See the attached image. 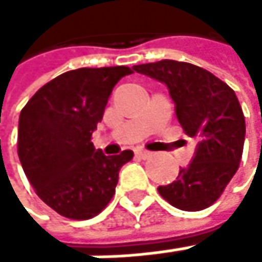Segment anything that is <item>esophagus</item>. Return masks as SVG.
I'll return each mask as SVG.
<instances>
[{"label":"esophagus","mask_w":262,"mask_h":262,"mask_svg":"<svg viewBox=\"0 0 262 262\" xmlns=\"http://www.w3.org/2000/svg\"><path fill=\"white\" fill-rule=\"evenodd\" d=\"M135 154H137L138 157H141V159H147V157L152 156V152H149V150H146V149H143V147H137V149H135Z\"/></svg>","instance_id":"1"}]
</instances>
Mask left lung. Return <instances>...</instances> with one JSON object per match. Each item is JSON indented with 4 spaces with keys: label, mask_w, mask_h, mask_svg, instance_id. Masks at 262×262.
<instances>
[{
    "label": "left lung",
    "mask_w": 262,
    "mask_h": 262,
    "mask_svg": "<svg viewBox=\"0 0 262 262\" xmlns=\"http://www.w3.org/2000/svg\"><path fill=\"white\" fill-rule=\"evenodd\" d=\"M134 70L163 83L174 103L185 135L196 140L193 160L159 193L181 210H201L219 200L241 163L245 118L236 93L209 70L163 59L134 66Z\"/></svg>",
    "instance_id": "8db88e82"
}]
</instances>
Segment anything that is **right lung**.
Instances as JSON below:
<instances>
[{
	"label": "right lung",
	"instance_id": "obj_1",
	"mask_svg": "<svg viewBox=\"0 0 262 262\" xmlns=\"http://www.w3.org/2000/svg\"><path fill=\"white\" fill-rule=\"evenodd\" d=\"M125 66L83 67L53 78L29 99L18 119V157L39 198L74 220L97 215L115 195L132 150L105 156L91 137Z\"/></svg>",
	"mask_w": 262,
	"mask_h": 262
}]
</instances>
